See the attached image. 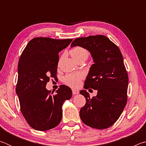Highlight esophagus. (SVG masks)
Here are the masks:
<instances>
[{
    "label": "esophagus",
    "mask_w": 146,
    "mask_h": 146,
    "mask_svg": "<svg viewBox=\"0 0 146 146\" xmlns=\"http://www.w3.org/2000/svg\"><path fill=\"white\" fill-rule=\"evenodd\" d=\"M72 93H73V95H77V94H78L79 93V91L78 90H74V89H73V90H72Z\"/></svg>",
    "instance_id": "obj_1"
}]
</instances>
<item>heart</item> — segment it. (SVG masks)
<instances>
[{
    "label": "heart",
    "instance_id": "obj_1",
    "mask_svg": "<svg viewBox=\"0 0 146 146\" xmlns=\"http://www.w3.org/2000/svg\"><path fill=\"white\" fill-rule=\"evenodd\" d=\"M70 54L73 59L78 62L82 59L88 58L89 53L86 49L81 47H75L70 51ZM84 78V74L81 72L67 74L63 78L64 82L66 85L73 88H76L80 85V81Z\"/></svg>",
    "mask_w": 146,
    "mask_h": 146
}]
</instances>
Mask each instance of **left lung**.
<instances>
[{"mask_svg":"<svg viewBox=\"0 0 146 146\" xmlns=\"http://www.w3.org/2000/svg\"><path fill=\"white\" fill-rule=\"evenodd\" d=\"M75 46L87 49L94 62L84 88L97 90V95L92 98L86 90L80 91L86 100L80 109V118L88 126L106 129L118 119L127 103L129 80L122 53L104 35L76 38L71 48Z\"/></svg>","mask_w":146,"mask_h":146,"instance_id":"8db88e82","label":"left lung"}]
</instances>
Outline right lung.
Masks as SVG:
<instances>
[{
  "label": "right lung",
  "mask_w": 146,
  "mask_h": 146,
  "mask_svg": "<svg viewBox=\"0 0 146 146\" xmlns=\"http://www.w3.org/2000/svg\"><path fill=\"white\" fill-rule=\"evenodd\" d=\"M72 39L34 38L29 42L20 57L16 93L21 112L34 129L44 131L55 127L62 116V106L72 96L71 88L62 85L51 93L46 88L49 78H55L58 53Z\"/></svg>",
  "instance_id": "1"
}]
</instances>
